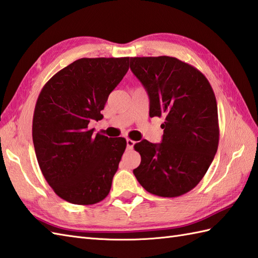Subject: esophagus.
I'll return each instance as SVG.
<instances>
[{"instance_id":"esophagus-1","label":"esophagus","mask_w":258,"mask_h":258,"mask_svg":"<svg viewBox=\"0 0 258 258\" xmlns=\"http://www.w3.org/2000/svg\"><path fill=\"white\" fill-rule=\"evenodd\" d=\"M126 144H127V149L128 150H132L133 146L135 145V141L131 140V139H127V140H126Z\"/></svg>"}]
</instances>
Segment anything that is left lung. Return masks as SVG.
<instances>
[{"mask_svg": "<svg viewBox=\"0 0 258 258\" xmlns=\"http://www.w3.org/2000/svg\"><path fill=\"white\" fill-rule=\"evenodd\" d=\"M130 68L150 97V116L165 117L161 144L134 145L141 164L133 173L151 194L177 197L204 177L220 141L217 103L201 71L171 56L131 57Z\"/></svg>", "mask_w": 258, "mask_h": 258, "instance_id": "1", "label": "left lung"}]
</instances>
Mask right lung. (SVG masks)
I'll return each instance as SVG.
<instances>
[{"instance_id":"right-lung-1","label":"right lung","mask_w":258,"mask_h":258,"mask_svg":"<svg viewBox=\"0 0 258 258\" xmlns=\"http://www.w3.org/2000/svg\"><path fill=\"white\" fill-rule=\"evenodd\" d=\"M130 57H83L53 75L37 97L32 136L46 182L64 201L92 205L103 201L126 149L89 128L128 71Z\"/></svg>"}]
</instances>
